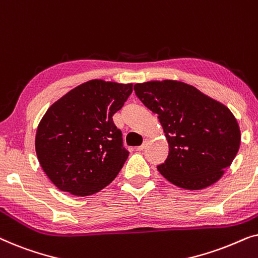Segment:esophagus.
<instances>
[{"mask_svg": "<svg viewBox=\"0 0 258 258\" xmlns=\"http://www.w3.org/2000/svg\"><path fill=\"white\" fill-rule=\"evenodd\" d=\"M147 144H148V140H144L143 143H142V146L137 147V151H142V150L144 149V148L147 147Z\"/></svg>", "mask_w": 258, "mask_h": 258, "instance_id": "esophagus-1", "label": "esophagus"}]
</instances>
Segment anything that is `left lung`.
Wrapping results in <instances>:
<instances>
[{
    "label": "left lung",
    "mask_w": 258,
    "mask_h": 258,
    "mask_svg": "<svg viewBox=\"0 0 258 258\" xmlns=\"http://www.w3.org/2000/svg\"><path fill=\"white\" fill-rule=\"evenodd\" d=\"M139 100L157 115L169 155L157 170L183 189L207 188L237 154L241 133L231 111L195 87L177 81L135 84Z\"/></svg>",
    "instance_id": "obj_1"
}]
</instances>
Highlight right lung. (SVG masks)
Listing matches in <instances>:
<instances>
[{
  "label": "right lung",
  "mask_w": 258,
  "mask_h": 258,
  "mask_svg": "<svg viewBox=\"0 0 258 258\" xmlns=\"http://www.w3.org/2000/svg\"><path fill=\"white\" fill-rule=\"evenodd\" d=\"M133 93V84L91 80L48 109L38 124L35 148L49 179L76 196L100 191L129 156L112 116Z\"/></svg>",
  "instance_id": "right-lung-1"
}]
</instances>
